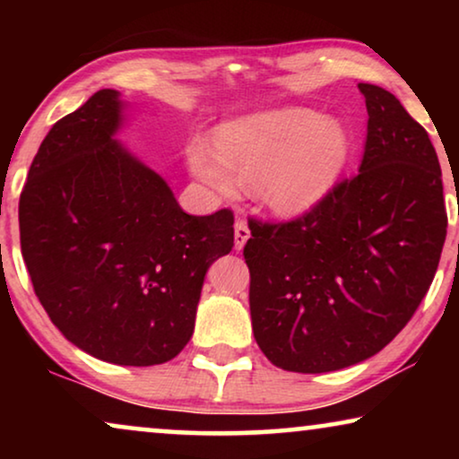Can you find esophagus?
I'll list each match as a JSON object with an SVG mask.
<instances>
[{
	"instance_id": "34e87169",
	"label": "esophagus",
	"mask_w": 459,
	"mask_h": 459,
	"mask_svg": "<svg viewBox=\"0 0 459 459\" xmlns=\"http://www.w3.org/2000/svg\"><path fill=\"white\" fill-rule=\"evenodd\" d=\"M248 238H250V230H248L247 221H244V219H238L236 225H234V247H236V250H242L244 244L248 242Z\"/></svg>"
}]
</instances>
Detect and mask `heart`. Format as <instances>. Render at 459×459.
<instances>
[{"label":"heart","mask_w":459,"mask_h":459,"mask_svg":"<svg viewBox=\"0 0 459 459\" xmlns=\"http://www.w3.org/2000/svg\"><path fill=\"white\" fill-rule=\"evenodd\" d=\"M349 129L311 108H275L219 127L215 146L194 140L192 173L221 194L259 190L280 217H303L328 198L349 165Z\"/></svg>","instance_id":"heart-1"}]
</instances>
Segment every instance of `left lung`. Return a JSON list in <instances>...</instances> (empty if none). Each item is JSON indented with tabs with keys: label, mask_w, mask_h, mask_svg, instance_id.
Returning <instances> with one entry per match:
<instances>
[{
	"label": "left lung",
	"mask_w": 459,
	"mask_h": 459,
	"mask_svg": "<svg viewBox=\"0 0 459 459\" xmlns=\"http://www.w3.org/2000/svg\"><path fill=\"white\" fill-rule=\"evenodd\" d=\"M357 87L369 117L359 173L294 221H248L255 341L288 372H334L385 349L429 292L447 236L426 129L391 91Z\"/></svg>",
	"instance_id": "left-lung-1"
}]
</instances>
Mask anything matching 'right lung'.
Segmentation results:
<instances>
[{
	"mask_svg": "<svg viewBox=\"0 0 459 459\" xmlns=\"http://www.w3.org/2000/svg\"><path fill=\"white\" fill-rule=\"evenodd\" d=\"M117 90L49 129L18 204L21 248L56 328L117 366L173 359L192 338L204 275L234 247V215L194 217L117 140Z\"/></svg>",
	"mask_w": 459,
	"mask_h": 459,
	"instance_id": "add662e5",
	"label": "right lung"
}]
</instances>
